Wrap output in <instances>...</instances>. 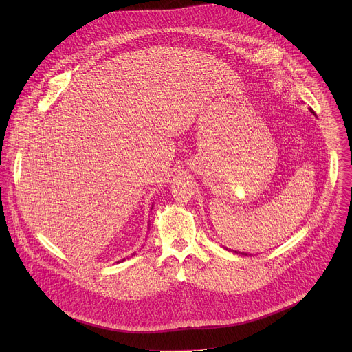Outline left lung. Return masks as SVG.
Returning a JSON list of instances; mask_svg holds the SVG:
<instances>
[{
  "label": "left lung",
  "instance_id": "left-lung-1",
  "mask_svg": "<svg viewBox=\"0 0 352 352\" xmlns=\"http://www.w3.org/2000/svg\"><path fill=\"white\" fill-rule=\"evenodd\" d=\"M311 111H312V110H311ZM312 113H314V111H312ZM314 114H315V113H314ZM235 252H236V250H235ZM236 254H238V252H236ZM243 255H246V254H243Z\"/></svg>",
  "mask_w": 352,
  "mask_h": 352
}]
</instances>
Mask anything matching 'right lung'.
Returning a JSON list of instances; mask_svg holds the SVG:
<instances>
[{"mask_svg":"<svg viewBox=\"0 0 352 352\" xmlns=\"http://www.w3.org/2000/svg\"><path fill=\"white\" fill-rule=\"evenodd\" d=\"M124 261H125V259H122V262H124Z\"/></svg>","mask_w":352,"mask_h":352,"instance_id":"right-lung-1","label":"right lung"}]
</instances>
